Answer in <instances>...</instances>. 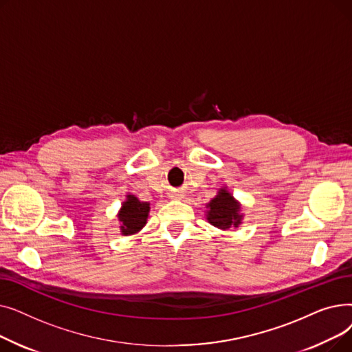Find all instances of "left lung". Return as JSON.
<instances>
[{
	"label": "left lung",
	"mask_w": 352,
	"mask_h": 352,
	"mask_svg": "<svg viewBox=\"0 0 352 352\" xmlns=\"http://www.w3.org/2000/svg\"><path fill=\"white\" fill-rule=\"evenodd\" d=\"M207 207L210 208L207 215L208 223L217 228L228 230L232 226L238 227V224L241 223L239 204L226 190H219L218 195L211 199Z\"/></svg>",
	"instance_id": "1"
}]
</instances>
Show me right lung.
Returning <instances> with one entry per match:
<instances>
[{
  "label": "right lung",
  "instance_id": "add662e5",
  "mask_svg": "<svg viewBox=\"0 0 352 352\" xmlns=\"http://www.w3.org/2000/svg\"><path fill=\"white\" fill-rule=\"evenodd\" d=\"M150 212V204L141 202L134 195H126V201L120 211V221L122 223L121 232L124 235H131L138 232L146 223V217Z\"/></svg>",
  "mask_w": 352,
  "mask_h": 352
}]
</instances>
